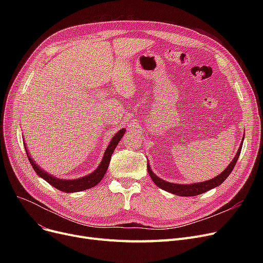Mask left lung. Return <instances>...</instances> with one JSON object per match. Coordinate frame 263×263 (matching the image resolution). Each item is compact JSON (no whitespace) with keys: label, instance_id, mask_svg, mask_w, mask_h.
<instances>
[{"label":"left lung","instance_id":"left-lung-1","mask_svg":"<svg viewBox=\"0 0 263 263\" xmlns=\"http://www.w3.org/2000/svg\"><path fill=\"white\" fill-rule=\"evenodd\" d=\"M241 149H242V144L238 150V153L236 155V157H234V159L231 161V163L228 165L227 168L222 173L219 174L217 177L211 179V180H208V181H203V182H200V183H193V184H177V183H171V182H166L162 180L161 178L157 177L153 171L150 170V166L149 164H147V170H148V173H149V176L150 178L153 179V181L161 189L167 191L170 193H173V194H176V195H179V196H196V195H199V194H202V193L209 191L213 187H216L218 186L219 184H222L225 180L226 178L230 175V173L232 172V170L234 168V165L237 164V161L240 157V154H241Z\"/></svg>","mask_w":263,"mask_h":263}]
</instances>
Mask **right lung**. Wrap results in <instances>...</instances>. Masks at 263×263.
Returning a JSON list of instances; mask_svg holds the SVG:
<instances>
[{
	"label": "right lung",
	"instance_id": "obj_1",
	"mask_svg": "<svg viewBox=\"0 0 263 263\" xmlns=\"http://www.w3.org/2000/svg\"><path fill=\"white\" fill-rule=\"evenodd\" d=\"M124 132H126V130L124 129H121L119 130L112 139V141L109 142V145L107 146L105 153H104V156H103V159H102V162L100 163V165L98 166V168H97L93 173H91L90 175H87L85 177L83 178H80V179H73V180H63V179H59V178H55L54 176H51L50 174L46 173L45 171L41 170L38 165H36V163L33 161V159L31 158L30 154L27 153L26 150V147H25V150H26V155H27V158H29V161L31 163V165L33 166L34 171L36 172V174L38 176H40L41 178H44L45 180L50 183L51 185H53L54 187L59 189L60 191L62 192H66V193H73V192H80V191H84V190H87V189H90L92 186H95L96 184H98L101 180L103 176L105 175L106 173V170L108 167V164H109V161H110V157H112L114 150L117 146V144L119 143L120 139L123 136Z\"/></svg>",
	"mask_w": 263,
	"mask_h": 263
}]
</instances>
